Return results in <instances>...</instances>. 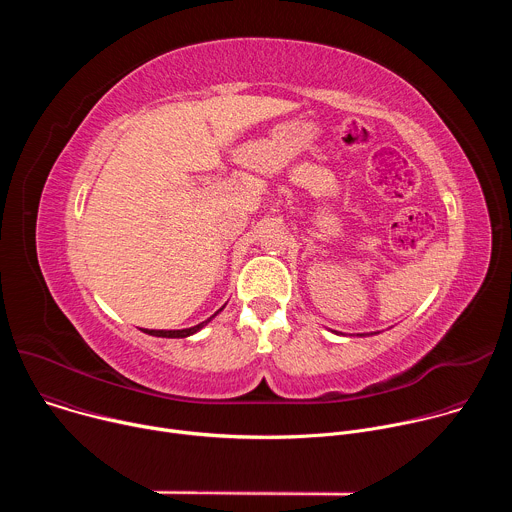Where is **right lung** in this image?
<instances>
[{"instance_id": "1", "label": "right lung", "mask_w": 512, "mask_h": 512, "mask_svg": "<svg viewBox=\"0 0 512 512\" xmlns=\"http://www.w3.org/2000/svg\"><path fill=\"white\" fill-rule=\"evenodd\" d=\"M223 310V308H221ZM221 310H218V312H221ZM216 312V314H218ZM214 314V316H216ZM214 316H210L208 320H204V322H200L198 326H192V328H184V330H145L143 328V332L145 334H152V336H162V338H186V336H190V334H194V332H198L202 326H206Z\"/></svg>"}]
</instances>
